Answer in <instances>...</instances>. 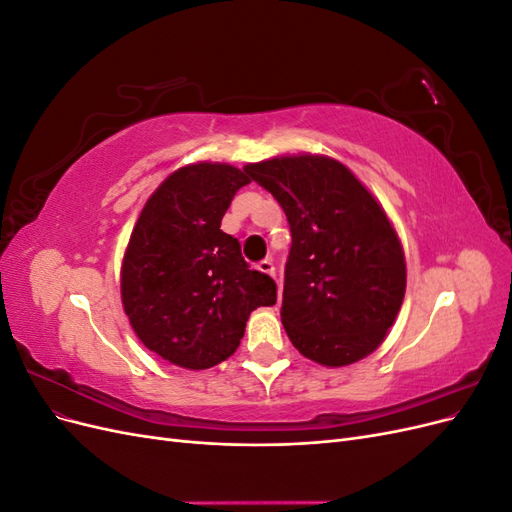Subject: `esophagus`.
Wrapping results in <instances>:
<instances>
[{
  "label": "esophagus",
  "mask_w": 512,
  "mask_h": 512,
  "mask_svg": "<svg viewBox=\"0 0 512 512\" xmlns=\"http://www.w3.org/2000/svg\"><path fill=\"white\" fill-rule=\"evenodd\" d=\"M258 271H262V273H267V275H271V277H275V265H273V260H262V262H258Z\"/></svg>",
  "instance_id": "34e87169"
}]
</instances>
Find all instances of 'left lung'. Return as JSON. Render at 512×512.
<instances>
[{
	"label": "left lung",
	"instance_id": "obj_1",
	"mask_svg": "<svg viewBox=\"0 0 512 512\" xmlns=\"http://www.w3.org/2000/svg\"><path fill=\"white\" fill-rule=\"evenodd\" d=\"M245 173L284 209L290 254L282 324L307 359L344 367L374 352L406 294L393 224L350 168L327 156H284Z\"/></svg>",
	"mask_w": 512,
	"mask_h": 512
}]
</instances>
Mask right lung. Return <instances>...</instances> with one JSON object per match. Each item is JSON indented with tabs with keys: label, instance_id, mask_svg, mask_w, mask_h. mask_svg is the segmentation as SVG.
<instances>
[{
	"label": "right lung",
	"instance_id": "add662e5",
	"mask_svg": "<svg viewBox=\"0 0 512 512\" xmlns=\"http://www.w3.org/2000/svg\"><path fill=\"white\" fill-rule=\"evenodd\" d=\"M250 183L220 162L188 164L162 181L138 218L121 265V303L138 339L164 361L209 369L241 344L256 307L277 286L252 271L220 228L230 200Z\"/></svg>",
	"mask_w": 512,
	"mask_h": 512
}]
</instances>
